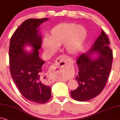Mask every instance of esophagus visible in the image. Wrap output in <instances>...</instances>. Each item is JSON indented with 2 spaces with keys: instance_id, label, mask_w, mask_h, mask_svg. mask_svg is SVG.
I'll return each instance as SVG.
<instances>
[{
  "instance_id": "34e87169",
  "label": "esophagus",
  "mask_w": 120,
  "mask_h": 120,
  "mask_svg": "<svg viewBox=\"0 0 120 120\" xmlns=\"http://www.w3.org/2000/svg\"><path fill=\"white\" fill-rule=\"evenodd\" d=\"M67 57V56H66ZM66 57L65 55H62L60 56L57 58V59L55 61V63L54 65L52 66L50 68V74L48 76L46 77L47 81L48 82H50L52 81L51 79V74H54L57 72L64 71L66 70L67 68V61L66 60Z\"/></svg>"
}]
</instances>
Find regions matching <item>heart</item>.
I'll return each mask as SVG.
<instances>
[{
	"instance_id": "b5f03b06",
	"label": "heart",
	"mask_w": 120,
	"mask_h": 120,
	"mask_svg": "<svg viewBox=\"0 0 120 120\" xmlns=\"http://www.w3.org/2000/svg\"><path fill=\"white\" fill-rule=\"evenodd\" d=\"M86 36L84 26L71 23H62L52 29L49 38H44L42 48L45 53L50 55L58 50V46L64 45L67 53L75 54L80 51Z\"/></svg>"
}]
</instances>
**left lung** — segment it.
I'll use <instances>...</instances> for the list:
<instances>
[{"label":"left lung","instance_id":"obj_1","mask_svg":"<svg viewBox=\"0 0 120 120\" xmlns=\"http://www.w3.org/2000/svg\"><path fill=\"white\" fill-rule=\"evenodd\" d=\"M109 38L103 30L90 49L77 60L79 72L75 79L78 88L71 91L75 100L80 102L94 98L102 91L110 73L112 52Z\"/></svg>","mask_w":120,"mask_h":120}]
</instances>
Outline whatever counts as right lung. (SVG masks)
<instances>
[{
    "instance_id": "right-lung-1",
    "label": "right lung",
    "mask_w": 120,
    "mask_h": 120,
    "mask_svg": "<svg viewBox=\"0 0 120 120\" xmlns=\"http://www.w3.org/2000/svg\"><path fill=\"white\" fill-rule=\"evenodd\" d=\"M49 19L30 18L22 23L12 36L9 47L10 73L20 93L31 102L42 104L51 97L52 89L41 76L45 62L40 58L42 42L40 26ZM33 48L25 50L26 46Z\"/></svg>"
}]
</instances>
